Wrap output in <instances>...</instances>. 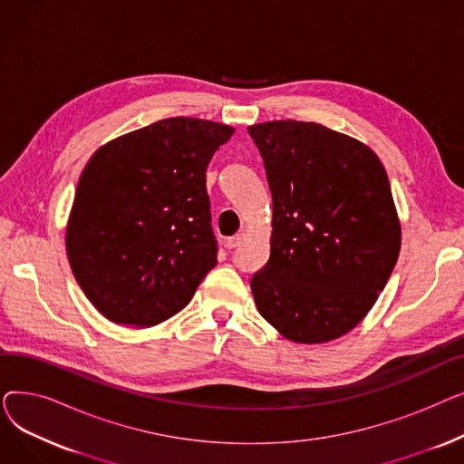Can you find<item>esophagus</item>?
<instances>
[{"instance_id":"esophagus-1","label":"esophagus","mask_w":464,"mask_h":464,"mask_svg":"<svg viewBox=\"0 0 464 464\" xmlns=\"http://www.w3.org/2000/svg\"><path fill=\"white\" fill-rule=\"evenodd\" d=\"M242 240H245V233H238V235L229 237V238L226 240V246H227L229 250H233V248H237V246L242 245Z\"/></svg>"}]
</instances>
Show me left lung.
Returning a JSON list of instances; mask_svg holds the SVG:
<instances>
[{
	"label": "left lung",
	"mask_w": 464,
	"mask_h": 464,
	"mask_svg": "<svg viewBox=\"0 0 464 464\" xmlns=\"http://www.w3.org/2000/svg\"><path fill=\"white\" fill-rule=\"evenodd\" d=\"M248 133L273 195L271 257L250 282L256 306L294 343H329L367 315L397 263L387 173L367 144L315 121Z\"/></svg>",
	"instance_id": "left-lung-1"
}]
</instances>
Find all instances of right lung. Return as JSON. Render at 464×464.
<instances>
[{
  "label": "right lung",
  "instance_id": "obj_1",
  "mask_svg": "<svg viewBox=\"0 0 464 464\" xmlns=\"http://www.w3.org/2000/svg\"><path fill=\"white\" fill-rule=\"evenodd\" d=\"M233 128L167 118L90 158L69 214L71 271L107 320L152 327L180 312L218 261L207 167Z\"/></svg>",
  "mask_w": 464,
  "mask_h": 464
}]
</instances>
